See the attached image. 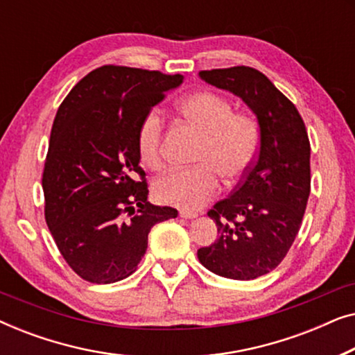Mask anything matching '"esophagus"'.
Returning <instances> with one entry per match:
<instances>
[{
  "label": "esophagus",
  "instance_id": "34e87169",
  "mask_svg": "<svg viewBox=\"0 0 355 355\" xmlns=\"http://www.w3.org/2000/svg\"><path fill=\"white\" fill-rule=\"evenodd\" d=\"M179 216L184 218V220H192V218L197 216V213L191 210H179Z\"/></svg>",
  "mask_w": 355,
  "mask_h": 355
}]
</instances>
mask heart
I'll use <instances>...</instances> for the list:
<instances>
[{"mask_svg":"<svg viewBox=\"0 0 355 355\" xmlns=\"http://www.w3.org/2000/svg\"><path fill=\"white\" fill-rule=\"evenodd\" d=\"M179 111L203 132L196 155L200 163L164 174L155 182V196L168 205L196 210L218 192V174L236 181L249 171L260 150V125L249 114L234 113L231 101L215 92L189 95ZM162 139L163 118L153 108L144 114L135 135L139 157L152 169L163 164Z\"/></svg>","mask_w":355,"mask_h":355,"instance_id":"b5f03b06","label":"heart"}]
</instances>
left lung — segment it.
<instances>
[{"mask_svg":"<svg viewBox=\"0 0 355 355\" xmlns=\"http://www.w3.org/2000/svg\"><path fill=\"white\" fill-rule=\"evenodd\" d=\"M198 76L249 106L261 142L244 181L208 211L218 239L198 249L197 257L223 278L255 279L283 261L299 232L310 193L309 135L297 108L254 67L200 71Z\"/></svg>","mask_w":355,"mask_h":355,"instance_id":"obj_1","label":"left lung"}]
</instances>
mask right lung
Wrapping results in <instances>:
<instances>
[{
  "label": "right lung",
  "instance_id": "add662e5",
  "mask_svg": "<svg viewBox=\"0 0 355 355\" xmlns=\"http://www.w3.org/2000/svg\"><path fill=\"white\" fill-rule=\"evenodd\" d=\"M182 79L101 66L58 108L42 179L45 220L82 279L110 284L128 278L145 255L150 230L178 216L176 208L147 202L135 135L144 114Z\"/></svg>",
  "mask_w": 355,
  "mask_h": 355
}]
</instances>
